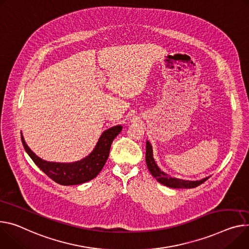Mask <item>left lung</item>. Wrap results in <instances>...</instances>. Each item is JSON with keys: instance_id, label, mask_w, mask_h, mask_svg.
Listing matches in <instances>:
<instances>
[{"instance_id": "1", "label": "left lung", "mask_w": 249, "mask_h": 249, "mask_svg": "<svg viewBox=\"0 0 249 249\" xmlns=\"http://www.w3.org/2000/svg\"><path fill=\"white\" fill-rule=\"evenodd\" d=\"M146 163H147V167H148L150 173L152 174V176L154 178H156L158 182L163 184L164 186H167V187L173 188V189L196 188V187L201 185L202 183H205L206 180L210 178V177H208V178H205L199 179V180H185V179L170 177L168 174H165L164 172H162L156 165L155 160L153 158L152 146L150 145V143L148 141L146 142Z\"/></svg>"}]
</instances>
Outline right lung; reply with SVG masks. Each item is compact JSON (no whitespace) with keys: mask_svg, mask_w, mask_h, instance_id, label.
Returning <instances> with one entry per match:
<instances>
[{"mask_svg":"<svg viewBox=\"0 0 249 249\" xmlns=\"http://www.w3.org/2000/svg\"><path fill=\"white\" fill-rule=\"evenodd\" d=\"M121 130L120 125L105 130L91 154L80 161L69 164L43 161L32 152L22 136L21 142L35 164L55 183L62 186L79 185L94 178L100 173L108 159L111 144Z\"/></svg>","mask_w":249,"mask_h":249,"instance_id":"1","label":"right lung"}]
</instances>
